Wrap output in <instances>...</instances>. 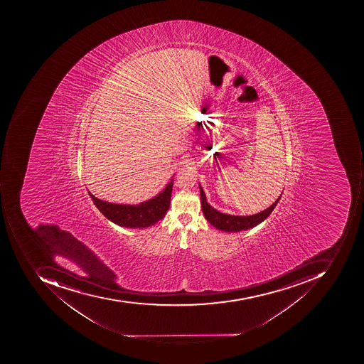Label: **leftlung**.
Instances as JSON below:
<instances>
[{
    "label": "left lung",
    "instance_id": "1",
    "mask_svg": "<svg viewBox=\"0 0 364 364\" xmlns=\"http://www.w3.org/2000/svg\"><path fill=\"white\" fill-rule=\"evenodd\" d=\"M199 188L200 196H201L202 212L205 214L207 221L218 230L230 232V233L250 230V228H255V226L262 223L270 215L271 212L274 211L281 198L280 196L274 205H270L259 213L252 214L250 216L230 215V214L222 213V212L212 208L207 202V198H205V193L202 189L201 185H199Z\"/></svg>",
    "mask_w": 364,
    "mask_h": 364
}]
</instances>
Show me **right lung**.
Segmentation results:
<instances>
[{
	"label": "right lung",
	"instance_id": "right-lung-1",
	"mask_svg": "<svg viewBox=\"0 0 364 364\" xmlns=\"http://www.w3.org/2000/svg\"><path fill=\"white\" fill-rule=\"evenodd\" d=\"M173 183V179H171L164 191L156 197L136 205L110 203L94 197L90 191L88 195L93 200L96 208L112 223L122 228H144L154 225L164 218L171 205Z\"/></svg>",
	"mask_w": 364,
	"mask_h": 364
}]
</instances>
